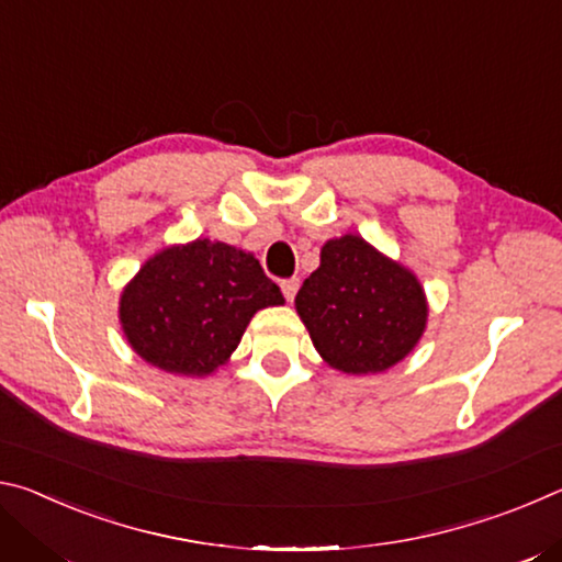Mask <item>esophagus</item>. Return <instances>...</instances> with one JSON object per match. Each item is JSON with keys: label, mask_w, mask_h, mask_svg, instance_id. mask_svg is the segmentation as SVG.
<instances>
[{"label": "esophagus", "mask_w": 562, "mask_h": 562, "mask_svg": "<svg viewBox=\"0 0 562 562\" xmlns=\"http://www.w3.org/2000/svg\"><path fill=\"white\" fill-rule=\"evenodd\" d=\"M280 288H282V294H284V300H288V302H292V300H294V294H297V290H300V280H297V278L282 280V282H280Z\"/></svg>", "instance_id": "obj_1"}]
</instances>
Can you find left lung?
<instances>
[{
    "mask_svg": "<svg viewBox=\"0 0 562 562\" xmlns=\"http://www.w3.org/2000/svg\"><path fill=\"white\" fill-rule=\"evenodd\" d=\"M312 345L345 374L386 372L416 347L429 304L422 282L359 235L327 240L294 297Z\"/></svg>",
    "mask_w": 562,
    "mask_h": 562,
    "instance_id": "1",
    "label": "left lung"
}]
</instances>
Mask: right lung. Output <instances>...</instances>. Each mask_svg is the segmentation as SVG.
Masks as SVG:
<instances>
[{
    "label": "right lung",
    "mask_w": 562,
    "mask_h": 562,
    "mask_svg": "<svg viewBox=\"0 0 562 562\" xmlns=\"http://www.w3.org/2000/svg\"><path fill=\"white\" fill-rule=\"evenodd\" d=\"M284 297L255 255L198 237L144 262L121 292L119 319L150 367L207 376L231 359L252 315Z\"/></svg>",
    "instance_id": "add662e5"
}]
</instances>
